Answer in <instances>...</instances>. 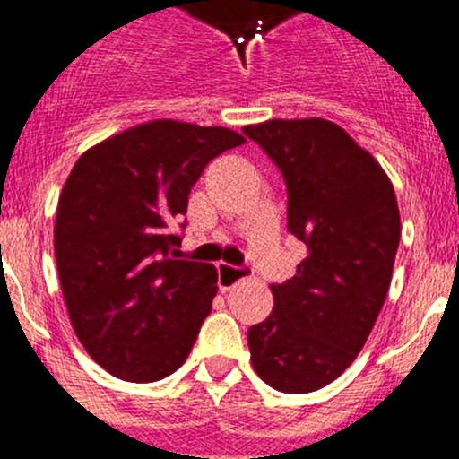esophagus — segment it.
I'll use <instances>...</instances> for the list:
<instances>
[{"mask_svg":"<svg viewBox=\"0 0 459 459\" xmlns=\"http://www.w3.org/2000/svg\"><path fill=\"white\" fill-rule=\"evenodd\" d=\"M249 267H234V265H228V263H219V288L223 290H231L236 283H240V281L249 279Z\"/></svg>","mask_w":459,"mask_h":459,"instance_id":"34e87169","label":"esophagus"}]
</instances>
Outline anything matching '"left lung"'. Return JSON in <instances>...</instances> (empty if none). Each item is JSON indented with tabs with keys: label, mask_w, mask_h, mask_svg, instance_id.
<instances>
[{
	"label": "left lung",
	"mask_w": 459,
	"mask_h": 459,
	"mask_svg": "<svg viewBox=\"0 0 459 459\" xmlns=\"http://www.w3.org/2000/svg\"><path fill=\"white\" fill-rule=\"evenodd\" d=\"M288 185V230L307 256L270 285V316L247 330L258 377L281 393L319 390L364 348L385 301L397 254L399 207L373 153L324 117L243 126Z\"/></svg>",
	"instance_id": "8db88e82"
}]
</instances>
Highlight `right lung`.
Wrapping results in <instances>:
<instances>
[{"label":"right lung","instance_id":"1","mask_svg":"<svg viewBox=\"0 0 459 459\" xmlns=\"http://www.w3.org/2000/svg\"><path fill=\"white\" fill-rule=\"evenodd\" d=\"M243 143L225 126L162 117L77 158L57 201V274L77 339L113 377L158 382L187 359L219 272L171 258V225L207 162Z\"/></svg>","mask_w":459,"mask_h":459}]
</instances>
